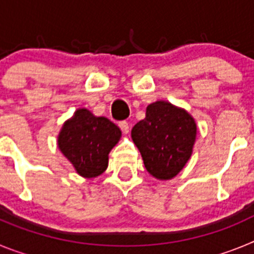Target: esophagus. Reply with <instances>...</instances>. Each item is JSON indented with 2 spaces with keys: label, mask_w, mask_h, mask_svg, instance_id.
Instances as JSON below:
<instances>
[{
  "label": "esophagus",
  "mask_w": 254,
  "mask_h": 254,
  "mask_svg": "<svg viewBox=\"0 0 254 254\" xmlns=\"http://www.w3.org/2000/svg\"><path fill=\"white\" fill-rule=\"evenodd\" d=\"M120 128L122 129V132L123 133H128L129 132V125H128V122H126V121H122V122H120Z\"/></svg>",
  "instance_id": "1"
}]
</instances>
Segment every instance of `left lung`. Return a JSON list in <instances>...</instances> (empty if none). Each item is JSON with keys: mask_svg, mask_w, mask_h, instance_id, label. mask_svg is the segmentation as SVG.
<instances>
[{"mask_svg": "<svg viewBox=\"0 0 254 254\" xmlns=\"http://www.w3.org/2000/svg\"><path fill=\"white\" fill-rule=\"evenodd\" d=\"M196 136L193 117L165 100L147 105L146 117L131 131L145 168L159 181L173 179L186 167L193 152Z\"/></svg>", "mask_w": 254, "mask_h": 254, "instance_id": "obj_1", "label": "left lung"}]
</instances>
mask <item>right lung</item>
I'll return each mask as SVG.
<instances>
[{
    "label": "right lung",
    "instance_id": "1",
    "mask_svg": "<svg viewBox=\"0 0 254 254\" xmlns=\"http://www.w3.org/2000/svg\"><path fill=\"white\" fill-rule=\"evenodd\" d=\"M121 136V129L108 118L78 108L62 126L57 145L78 176L95 178L108 168V155Z\"/></svg>",
    "mask_w": 254,
    "mask_h": 254
}]
</instances>
